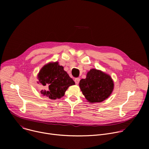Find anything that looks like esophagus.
<instances>
[{"label":"esophagus","mask_w":149,"mask_h":149,"mask_svg":"<svg viewBox=\"0 0 149 149\" xmlns=\"http://www.w3.org/2000/svg\"><path fill=\"white\" fill-rule=\"evenodd\" d=\"M79 81H80V79H79V78H75V79H74V81H75V84H76L77 85H78V84H79Z\"/></svg>","instance_id":"esophagus-1"}]
</instances>
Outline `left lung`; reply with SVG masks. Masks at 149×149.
I'll use <instances>...</instances> for the list:
<instances>
[{
    "instance_id": "8db88e82",
    "label": "left lung",
    "mask_w": 149,
    "mask_h": 149,
    "mask_svg": "<svg viewBox=\"0 0 149 149\" xmlns=\"http://www.w3.org/2000/svg\"><path fill=\"white\" fill-rule=\"evenodd\" d=\"M79 86L87 101L95 103L101 102L111 95L114 84L110 75L93 68L87 72L86 78L80 80Z\"/></svg>"
}]
</instances>
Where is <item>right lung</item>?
<instances>
[{
	"instance_id": "add662e5",
	"label": "right lung",
	"mask_w": 149,
	"mask_h": 149,
	"mask_svg": "<svg viewBox=\"0 0 149 149\" xmlns=\"http://www.w3.org/2000/svg\"><path fill=\"white\" fill-rule=\"evenodd\" d=\"M37 78L38 83L47 88L40 91L42 95L51 100L61 98L70 86L75 85V82L58 61L45 64L39 71Z\"/></svg>"
}]
</instances>
